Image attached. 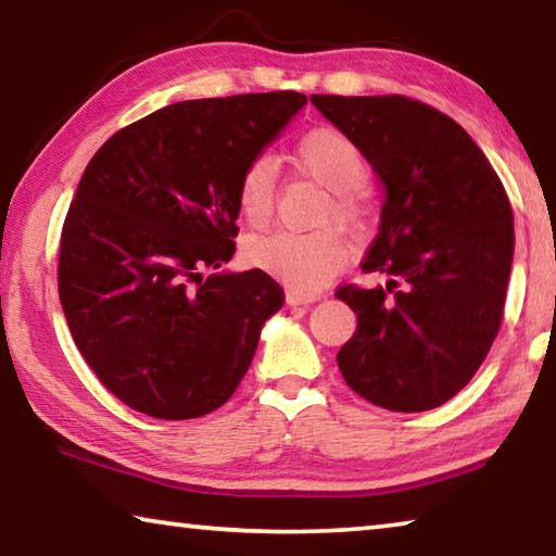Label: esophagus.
Masks as SVG:
<instances>
[{
  "mask_svg": "<svg viewBox=\"0 0 556 556\" xmlns=\"http://www.w3.org/2000/svg\"><path fill=\"white\" fill-rule=\"evenodd\" d=\"M316 299H321L318 291H301V289H287V304L291 306H308Z\"/></svg>",
  "mask_w": 556,
  "mask_h": 556,
  "instance_id": "34e87169",
  "label": "esophagus"
}]
</instances>
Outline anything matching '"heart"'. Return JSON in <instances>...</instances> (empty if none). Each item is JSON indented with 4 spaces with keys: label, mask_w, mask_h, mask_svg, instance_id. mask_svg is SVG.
Masks as SVG:
<instances>
[{
    "label": "heart",
    "mask_w": 556,
    "mask_h": 556,
    "mask_svg": "<svg viewBox=\"0 0 556 556\" xmlns=\"http://www.w3.org/2000/svg\"><path fill=\"white\" fill-rule=\"evenodd\" d=\"M296 162L304 172L328 188V199L316 215L312 232L271 230L252 235L244 242L242 257L250 267L271 271L291 289L314 291L343 269L348 240L331 223L361 228L368 218V201L361 186L368 178V162L343 131L318 127L306 131L296 144ZM277 203V162L260 154L242 168L238 181V205L242 218L255 228L271 220Z\"/></svg>",
    "instance_id": "b5f03b06"
}]
</instances>
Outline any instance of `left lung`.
Instances as JSON below:
<instances>
[{
  "instance_id": "1",
  "label": "left lung",
  "mask_w": 556,
  "mask_h": 556,
  "mask_svg": "<svg viewBox=\"0 0 556 556\" xmlns=\"http://www.w3.org/2000/svg\"><path fill=\"white\" fill-rule=\"evenodd\" d=\"M361 149L388 199L363 271L343 285L357 316L336 361L348 388L378 407L425 412L481 368L503 324L515 228L507 193L478 144L444 112L407 96H312Z\"/></svg>"
}]
</instances>
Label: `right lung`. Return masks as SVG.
Wrapping results in <instances>:
<instances>
[{"label":"right lung","mask_w":556,"mask_h":556,"mask_svg":"<svg viewBox=\"0 0 556 556\" xmlns=\"http://www.w3.org/2000/svg\"><path fill=\"white\" fill-rule=\"evenodd\" d=\"M306 96L186 100L115 131L63 220L59 294L98 380L156 419L223 407L285 304L267 271L211 275L235 255L238 181Z\"/></svg>","instance_id":"add662e5"}]
</instances>
